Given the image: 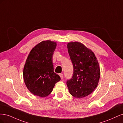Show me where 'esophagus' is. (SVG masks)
<instances>
[{"label": "esophagus", "mask_w": 123, "mask_h": 123, "mask_svg": "<svg viewBox=\"0 0 123 123\" xmlns=\"http://www.w3.org/2000/svg\"><path fill=\"white\" fill-rule=\"evenodd\" d=\"M59 76H60L61 79H63V77H64V76H63V74H59Z\"/></svg>", "instance_id": "1"}]
</instances>
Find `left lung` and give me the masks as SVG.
<instances>
[{"label":"left lung","mask_w":123,"mask_h":123,"mask_svg":"<svg viewBox=\"0 0 123 123\" xmlns=\"http://www.w3.org/2000/svg\"><path fill=\"white\" fill-rule=\"evenodd\" d=\"M68 51L73 66V74L67 85L70 94L77 98L86 97L97 87L100 69L94 52L79 42H70Z\"/></svg>","instance_id":"obj_1"}]
</instances>
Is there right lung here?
<instances>
[{"label":"right lung","mask_w":123,"mask_h":123,"mask_svg":"<svg viewBox=\"0 0 123 123\" xmlns=\"http://www.w3.org/2000/svg\"><path fill=\"white\" fill-rule=\"evenodd\" d=\"M56 42L43 40L32 48L24 66L23 77L26 87L31 93L46 97L53 90L61 78L54 72L52 61Z\"/></svg>","instance_id":"1"}]
</instances>
